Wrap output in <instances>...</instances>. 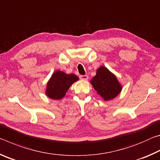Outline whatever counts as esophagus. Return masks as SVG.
<instances>
[{
    "instance_id": "34e87169",
    "label": "esophagus",
    "mask_w": 160,
    "mask_h": 160,
    "mask_svg": "<svg viewBox=\"0 0 160 160\" xmlns=\"http://www.w3.org/2000/svg\"><path fill=\"white\" fill-rule=\"evenodd\" d=\"M80 78L81 80H88V75H80Z\"/></svg>"
}]
</instances>
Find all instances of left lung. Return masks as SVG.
I'll return each mask as SVG.
<instances>
[{
  "mask_svg": "<svg viewBox=\"0 0 160 160\" xmlns=\"http://www.w3.org/2000/svg\"><path fill=\"white\" fill-rule=\"evenodd\" d=\"M91 83L104 100L113 99L121 90V86L115 75L104 66L97 70V75L91 80Z\"/></svg>",
  "mask_w": 160,
  "mask_h": 160,
  "instance_id": "8db88e82",
  "label": "left lung"
}]
</instances>
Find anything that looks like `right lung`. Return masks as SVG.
Returning <instances> with one entry per match:
<instances>
[{"mask_svg":"<svg viewBox=\"0 0 160 160\" xmlns=\"http://www.w3.org/2000/svg\"><path fill=\"white\" fill-rule=\"evenodd\" d=\"M77 80L78 78L74 74L68 75L61 71L55 72L47 83L46 92L47 96L53 99H62L70 85Z\"/></svg>","mask_w":160,"mask_h":160,"instance_id":"add662e5","label":"right lung"}]
</instances>
